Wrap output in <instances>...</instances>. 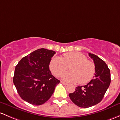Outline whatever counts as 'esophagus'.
Listing matches in <instances>:
<instances>
[{
    "instance_id": "obj_1",
    "label": "esophagus",
    "mask_w": 120,
    "mask_h": 120,
    "mask_svg": "<svg viewBox=\"0 0 120 120\" xmlns=\"http://www.w3.org/2000/svg\"><path fill=\"white\" fill-rule=\"evenodd\" d=\"M61 83H62V84H63L64 85H65V86H67V85H68V83H65V82H62V81H61Z\"/></svg>"
}]
</instances>
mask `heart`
<instances>
[{"instance_id":"1","label":"heart","mask_w":120,"mask_h":120,"mask_svg":"<svg viewBox=\"0 0 120 120\" xmlns=\"http://www.w3.org/2000/svg\"><path fill=\"white\" fill-rule=\"evenodd\" d=\"M70 67L71 71L64 73L61 79L65 82L85 84L91 80L95 72V65L79 52L64 53L63 57L56 56L51 60L49 67L56 76H60Z\"/></svg>"}]
</instances>
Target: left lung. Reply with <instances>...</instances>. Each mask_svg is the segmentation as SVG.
I'll list each match as a JSON object with an SVG mask.
<instances>
[{"label": "left lung", "instance_id": "obj_1", "mask_svg": "<svg viewBox=\"0 0 120 120\" xmlns=\"http://www.w3.org/2000/svg\"><path fill=\"white\" fill-rule=\"evenodd\" d=\"M95 67V76L86 85L78 86L69 94L72 101L79 107L87 108L100 102L110 84V72L107 64L97 55L89 53Z\"/></svg>", "mask_w": 120, "mask_h": 120}]
</instances>
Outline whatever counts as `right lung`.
Returning <instances> with one entry per match:
<instances>
[{"instance_id":"obj_1","label":"right lung","mask_w":120,"mask_h":120,"mask_svg":"<svg viewBox=\"0 0 120 120\" xmlns=\"http://www.w3.org/2000/svg\"><path fill=\"white\" fill-rule=\"evenodd\" d=\"M55 51L41 48L24 57L14 72L13 82L21 98L33 105H41L50 98L60 80L49 70Z\"/></svg>"}]
</instances>
